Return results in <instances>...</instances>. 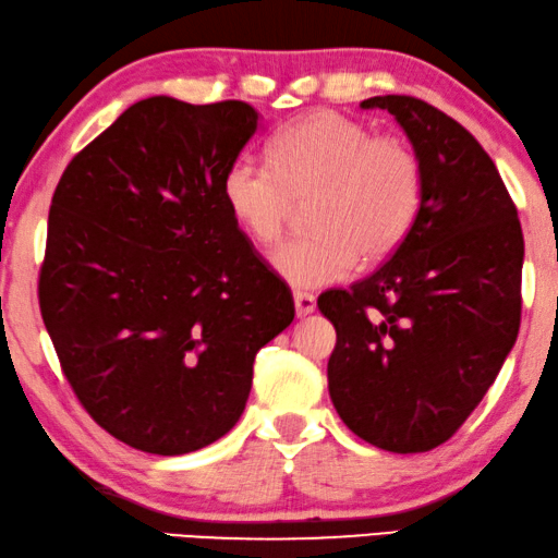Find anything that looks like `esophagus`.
<instances>
[{"label": "esophagus", "instance_id": "1", "mask_svg": "<svg viewBox=\"0 0 558 558\" xmlns=\"http://www.w3.org/2000/svg\"><path fill=\"white\" fill-rule=\"evenodd\" d=\"M293 303H295V313L298 316H311L313 311H316V298L311 293H303V290H295L293 293Z\"/></svg>", "mask_w": 558, "mask_h": 558}]
</instances>
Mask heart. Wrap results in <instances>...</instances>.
<instances>
[{"label":"heart","mask_w":558,"mask_h":558,"mask_svg":"<svg viewBox=\"0 0 558 558\" xmlns=\"http://www.w3.org/2000/svg\"><path fill=\"white\" fill-rule=\"evenodd\" d=\"M270 163L238 156L222 182L225 207L255 245H276L298 202L313 232L272 253L293 288L339 282L402 245L422 204L417 154L336 111H313L276 131Z\"/></svg>","instance_id":"1"}]
</instances>
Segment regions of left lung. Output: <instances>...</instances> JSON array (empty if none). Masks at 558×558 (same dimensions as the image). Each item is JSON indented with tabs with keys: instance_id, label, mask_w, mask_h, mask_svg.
<instances>
[{
	"instance_id": "left-lung-1",
	"label": "left lung",
	"mask_w": 558,
	"mask_h": 558,
	"mask_svg": "<svg viewBox=\"0 0 558 558\" xmlns=\"http://www.w3.org/2000/svg\"><path fill=\"white\" fill-rule=\"evenodd\" d=\"M361 108L395 116L422 167V204L387 263L318 308L336 328L331 402L351 433L389 452H427L458 433L521 326L523 232L473 133L412 96Z\"/></svg>"
}]
</instances>
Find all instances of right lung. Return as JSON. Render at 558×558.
I'll use <instances>...</instances> for the list:
<instances>
[{
    "mask_svg": "<svg viewBox=\"0 0 558 558\" xmlns=\"http://www.w3.org/2000/svg\"><path fill=\"white\" fill-rule=\"evenodd\" d=\"M260 116L242 100H138L52 194L40 311L93 420L154 454L230 433L255 354L295 316L222 199Z\"/></svg>",
    "mask_w": 558,
    "mask_h": 558,
    "instance_id": "obj_1",
    "label": "right lung"
}]
</instances>
